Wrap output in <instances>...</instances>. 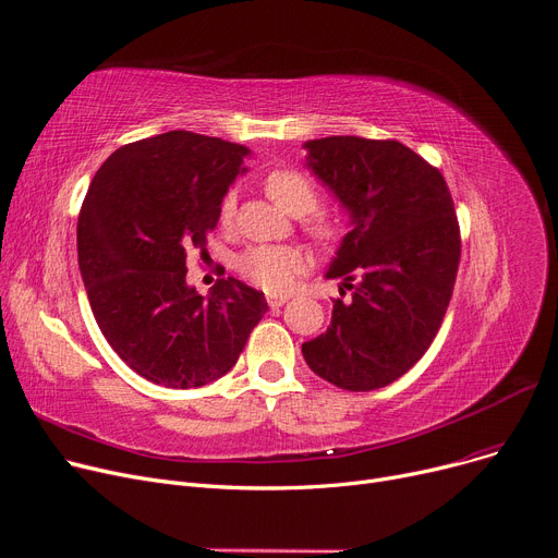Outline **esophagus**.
Returning <instances> with one entry per match:
<instances>
[{
	"label": "esophagus",
	"mask_w": 558,
	"mask_h": 558,
	"mask_svg": "<svg viewBox=\"0 0 558 558\" xmlns=\"http://www.w3.org/2000/svg\"><path fill=\"white\" fill-rule=\"evenodd\" d=\"M286 302H288L286 295H268V306H270V308H279V306H283Z\"/></svg>",
	"instance_id": "34e87169"
}]
</instances>
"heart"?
<instances>
[{
    "label": "heart",
    "instance_id": "obj_1",
    "mask_svg": "<svg viewBox=\"0 0 558 558\" xmlns=\"http://www.w3.org/2000/svg\"><path fill=\"white\" fill-rule=\"evenodd\" d=\"M263 189L290 216H308L317 206V193L313 183L298 170H272L263 179ZM222 222L233 218V193L222 202ZM313 233L323 241H329L338 233L331 222H313ZM235 268L247 281L263 288L265 293H286L304 268V256L300 250L288 245H254L235 258Z\"/></svg>",
    "mask_w": 558,
    "mask_h": 558
}]
</instances>
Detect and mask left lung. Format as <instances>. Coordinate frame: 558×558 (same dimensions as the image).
Segmentation results:
<instances>
[{
    "label": "left lung",
    "instance_id": "left-lung-1",
    "mask_svg": "<svg viewBox=\"0 0 558 558\" xmlns=\"http://www.w3.org/2000/svg\"><path fill=\"white\" fill-rule=\"evenodd\" d=\"M304 149L350 218L325 277L352 300H333L331 325L302 354L338 388L375 390L409 373L440 329L461 258L454 202L442 174L397 141L329 136Z\"/></svg>",
    "mask_w": 558,
    "mask_h": 558
}]
</instances>
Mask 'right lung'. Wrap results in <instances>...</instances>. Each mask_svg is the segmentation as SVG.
<instances>
[{
  "instance_id": "add662e5",
  "label": "right lung",
  "mask_w": 558,
  "mask_h": 558,
  "mask_svg": "<svg viewBox=\"0 0 558 558\" xmlns=\"http://www.w3.org/2000/svg\"><path fill=\"white\" fill-rule=\"evenodd\" d=\"M250 154L168 131L116 149L90 181L76 225L78 270L104 338L151 384L220 379L268 311L263 293L233 277L206 298L185 281L189 250L206 245Z\"/></svg>"
}]
</instances>
